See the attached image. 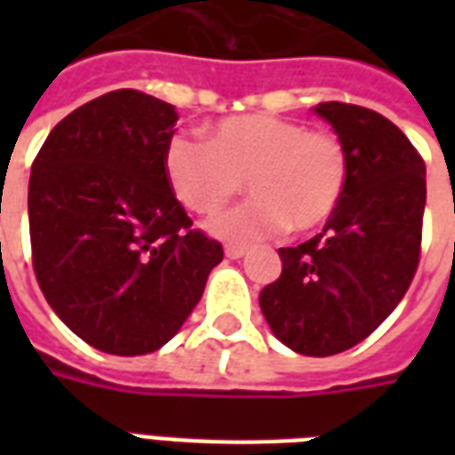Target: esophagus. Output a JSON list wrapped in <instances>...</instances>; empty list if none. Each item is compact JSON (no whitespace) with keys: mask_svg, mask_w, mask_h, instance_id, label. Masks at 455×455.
<instances>
[{"mask_svg":"<svg viewBox=\"0 0 455 455\" xmlns=\"http://www.w3.org/2000/svg\"><path fill=\"white\" fill-rule=\"evenodd\" d=\"M224 253H227V258H231V260H238V258L246 256L248 248H243V246H227V248H224Z\"/></svg>","mask_w":455,"mask_h":455,"instance_id":"esophagus-1","label":"esophagus"}]
</instances>
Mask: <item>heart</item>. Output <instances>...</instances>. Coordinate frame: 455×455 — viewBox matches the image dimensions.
I'll return each mask as SVG.
<instances>
[{"mask_svg":"<svg viewBox=\"0 0 455 455\" xmlns=\"http://www.w3.org/2000/svg\"><path fill=\"white\" fill-rule=\"evenodd\" d=\"M163 168L175 199L197 214L224 207L246 182L253 197L209 219L207 228L251 243L287 227H322L343 197L348 153L334 133L273 114H241L214 124L207 140L175 133Z\"/></svg>","mask_w":455,"mask_h":455,"instance_id":"heart-1","label":"heart"}]
</instances>
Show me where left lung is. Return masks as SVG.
<instances>
[{
	"mask_svg": "<svg viewBox=\"0 0 455 455\" xmlns=\"http://www.w3.org/2000/svg\"><path fill=\"white\" fill-rule=\"evenodd\" d=\"M348 153V182L324 231L280 248L283 273L263 287L273 334L302 355H334L378 329L400 305L419 266L427 168L410 139L382 114L322 102Z\"/></svg>",
	"mask_w": 455,
	"mask_h": 455,
	"instance_id": "1",
	"label": "left lung"
}]
</instances>
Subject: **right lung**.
<instances>
[{
    "mask_svg": "<svg viewBox=\"0 0 455 455\" xmlns=\"http://www.w3.org/2000/svg\"><path fill=\"white\" fill-rule=\"evenodd\" d=\"M175 121L150 94L107 92L68 114L31 168L36 280L70 331L112 355L165 346L224 258L165 180Z\"/></svg>",
    "mask_w": 455,
    "mask_h": 455,
    "instance_id": "obj_1",
    "label": "right lung"
}]
</instances>
